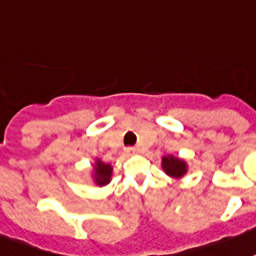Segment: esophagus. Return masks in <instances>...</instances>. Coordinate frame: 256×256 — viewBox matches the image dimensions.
<instances>
[{
	"label": "esophagus",
	"mask_w": 256,
	"mask_h": 256,
	"mask_svg": "<svg viewBox=\"0 0 256 256\" xmlns=\"http://www.w3.org/2000/svg\"><path fill=\"white\" fill-rule=\"evenodd\" d=\"M126 154H135L136 148H134V147H126Z\"/></svg>",
	"instance_id": "obj_1"
}]
</instances>
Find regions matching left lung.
<instances>
[{
    "instance_id": "obj_1",
    "label": "left lung",
    "mask_w": 256,
    "mask_h": 256,
    "mask_svg": "<svg viewBox=\"0 0 256 256\" xmlns=\"http://www.w3.org/2000/svg\"><path fill=\"white\" fill-rule=\"evenodd\" d=\"M162 169L168 176L180 178L187 173V162L174 156H168L162 158Z\"/></svg>"
}]
</instances>
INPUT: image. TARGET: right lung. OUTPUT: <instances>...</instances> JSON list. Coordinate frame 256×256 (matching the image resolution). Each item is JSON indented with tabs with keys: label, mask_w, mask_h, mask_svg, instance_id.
Segmentation results:
<instances>
[{
	"label": "right lung",
	"mask_w": 256,
	"mask_h": 256,
	"mask_svg": "<svg viewBox=\"0 0 256 256\" xmlns=\"http://www.w3.org/2000/svg\"><path fill=\"white\" fill-rule=\"evenodd\" d=\"M112 173H113V168H112L110 164H105L100 160H95L92 177H94V182L96 186L102 187V186L109 184L110 178H112Z\"/></svg>",
	"instance_id": "1"
}]
</instances>
